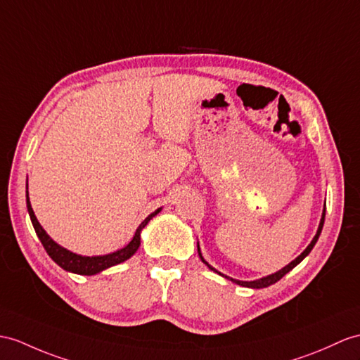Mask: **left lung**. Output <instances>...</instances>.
Listing matches in <instances>:
<instances>
[{
	"label": "left lung",
	"mask_w": 360,
	"mask_h": 360,
	"mask_svg": "<svg viewBox=\"0 0 360 360\" xmlns=\"http://www.w3.org/2000/svg\"><path fill=\"white\" fill-rule=\"evenodd\" d=\"M323 220H326V205H323V212H322V217H321V223H319V227H318V232H316V235H314V238L311 240V243L309 244V246H307V249L301 253L300 257L297 258H295L290 264H287L285 267H283L281 270H278L276 274H271V275H269V276H264V278H259V279H255V281H238V279H233V278H229V276H226V275H223V274H220V271L218 270H215L212 266H209L207 262L205 261V258H203V255H201V250H200V246L197 244V249H198V257L201 258V261L205 262V264L210 269V270H214L215 274H218V275H221V276H224V278H227V279H231L232 283H235V284H238V285H243V287H250V288H264V287H269V285H271V284H275L276 281H279V279H281L285 274H288V271H290L293 267H296L297 264H300V262L309 255V253L311 252V249L314 248V244H316V241H318V238H319V235H321V232H322V227H323Z\"/></svg>",
	"instance_id": "obj_1"
}]
</instances>
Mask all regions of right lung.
I'll return each instance as SVG.
<instances>
[{"label": "right lung", "mask_w": 360, "mask_h": 360, "mask_svg": "<svg viewBox=\"0 0 360 360\" xmlns=\"http://www.w3.org/2000/svg\"><path fill=\"white\" fill-rule=\"evenodd\" d=\"M25 198H27V210H29L32 224L34 227V232H37L44 249H46V252L49 253V257L53 259L59 267H63L64 270L72 271V274H77V275H96L105 269L120 264V262L129 259L137 252V249L140 246V232H142L143 227L150 223V220H153V217H155L162 210V207L154 210L153 214L148 215L145 220L140 223V226L137 227V231L133 236V240H131L124 249L108 253V255L82 257V255H77V253H73V252L64 249L63 246H59L58 243H55L50 238L47 232L42 229V226L37 220V217H34V212H33L30 200H29V191L25 192Z\"/></svg>", "instance_id": "right-lung-1"}]
</instances>
